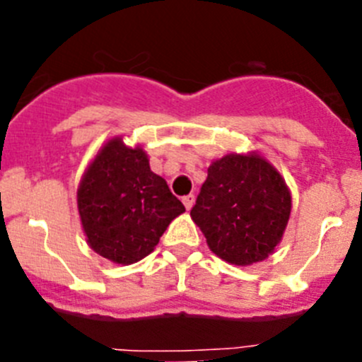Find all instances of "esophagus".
Returning a JSON list of instances; mask_svg holds the SVG:
<instances>
[{
  "label": "esophagus",
  "instance_id": "1",
  "mask_svg": "<svg viewBox=\"0 0 362 362\" xmlns=\"http://www.w3.org/2000/svg\"><path fill=\"white\" fill-rule=\"evenodd\" d=\"M182 203H184V206L187 208V210H191L192 204H194V194H187L182 198Z\"/></svg>",
  "mask_w": 362,
  "mask_h": 362
}]
</instances>
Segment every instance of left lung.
Listing matches in <instances>:
<instances>
[{"label":"left lung","instance_id":"8db88e82","mask_svg":"<svg viewBox=\"0 0 362 362\" xmlns=\"http://www.w3.org/2000/svg\"><path fill=\"white\" fill-rule=\"evenodd\" d=\"M291 204L282 175L257 152L228 154L208 168L191 217L215 255L249 266L273 254Z\"/></svg>","mask_w":362,"mask_h":362}]
</instances>
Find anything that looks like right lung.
Masks as SVG:
<instances>
[{
  "label": "right lung",
  "instance_id": "right-lung-1",
  "mask_svg": "<svg viewBox=\"0 0 362 362\" xmlns=\"http://www.w3.org/2000/svg\"><path fill=\"white\" fill-rule=\"evenodd\" d=\"M80 221L94 252L117 264L151 254L185 208L151 170L141 147L112 138L89 164L76 191Z\"/></svg>",
  "mask_w": 362,
  "mask_h": 362
}]
</instances>
